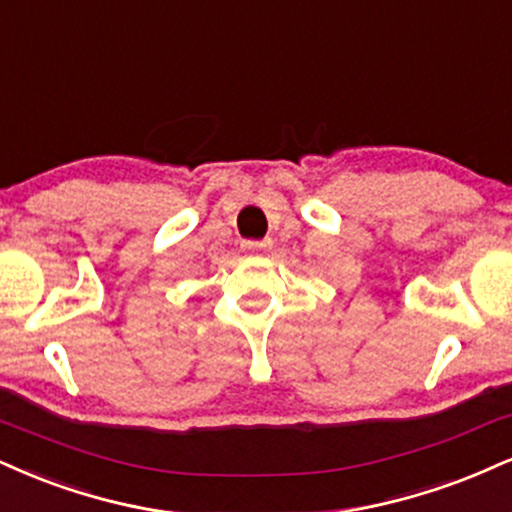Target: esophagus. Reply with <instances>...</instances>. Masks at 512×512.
<instances>
[{"label": "esophagus", "instance_id": "obj_1", "mask_svg": "<svg viewBox=\"0 0 512 512\" xmlns=\"http://www.w3.org/2000/svg\"><path fill=\"white\" fill-rule=\"evenodd\" d=\"M240 248H243V252H248V255H257V252H264L272 248V240H243L240 243Z\"/></svg>", "mask_w": 512, "mask_h": 512}]
</instances>
